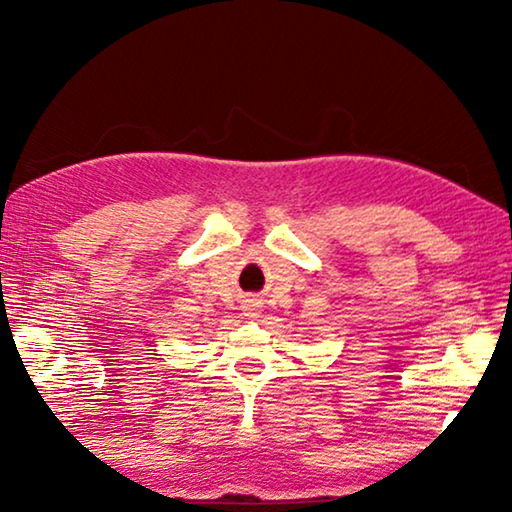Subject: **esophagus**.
Returning a JSON list of instances; mask_svg holds the SVG:
<instances>
[{
	"label": "esophagus",
	"instance_id": "obj_1",
	"mask_svg": "<svg viewBox=\"0 0 512 512\" xmlns=\"http://www.w3.org/2000/svg\"><path fill=\"white\" fill-rule=\"evenodd\" d=\"M244 311H246V316H250V318H255V316L259 314V307H257V302H253V300H248V302H246V307H244Z\"/></svg>",
	"mask_w": 512,
	"mask_h": 512
}]
</instances>
